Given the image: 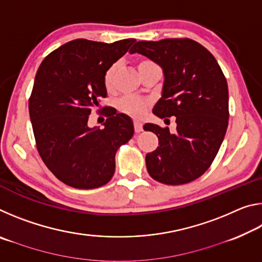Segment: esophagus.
I'll return each mask as SVG.
<instances>
[{
	"label": "esophagus",
	"instance_id": "1",
	"mask_svg": "<svg viewBox=\"0 0 262 262\" xmlns=\"http://www.w3.org/2000/svg\"><path fill=\"white\" fill-rule=\"evenodd\" d=\"M134 128H135L136 133H141L142 130H143V125H142V123L139 121H134Z\"/></svg>",
	"mask_w": 262,
	"mask_h": 262
}]
</instances>
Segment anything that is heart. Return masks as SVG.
<instances>
[{
    "mask_svg": "<svg viewBox=\"0 0 262 262\" xmlns=\"http://www.w3.org/2000/svg\"><path fill=\"white\" fill-rule=\"evenodd\" d=\"M152 66H156L152 61L141 60L139 63H137V69H139V73H141L143 69L152 67ZM117 67H118L117 64L111 66V67L107 69V72L105 73L104 84L107 89L112 88L113 77H114L115 72H117ZM147 107H148V101L136 98V97H132V96L125 97V98H122L118 103V108L120 110L122 113L128 114L129 117H133V118H141L142 115L145 113Z\"/></svg>",
    "mask_w": 262,
    "mask_h": 262,
    "instance_id": "b5f03b06",
    "label": "heart"
}]
</instances>
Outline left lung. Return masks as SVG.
<instances>
[{
	"mask_svg": "<svg viewBox=\"0 0 262 262\" xmlns=\"http://www.w3.org/2000/svg\"><path fill=\"white\" fill-rule=\"evenodd\" d=\"M129 53H139L163 69L162 97L152 113L161 119L176 117L177 122L174 133L144 125L159 141L145 156L149 174L166 185L190 183L211 165L227 133V79L211 53L192 39L137 41Z\"/></svg>",
	"mask_w": 262,
	"mask_h": 262,
	"instance_id": "8db88e82",
	"label": "left lung"
}]
</instances>
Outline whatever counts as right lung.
Returning <instances> with one entry per match:
<instances>
[{
  "label": "right lung",
  "instance_id": "add662e5",
  "mask_svg": "<svg viewBox=\"0 0 262 262\" xmlns=\"http://www.w3.org/2000/svg\"><path fill=\"white\" fill-rule=\"evenodd\" d=\"M135 39L112 43L76 39L48 54L29 101L37 149L57 179L79 189L112 179L115 152L134 135L132 119L107 110L104 128L89 127L91 110L107 96L104 76Z\"/></svg>",
  "mask_w": 262,
  "mask_h": 262
}]
</instances>
